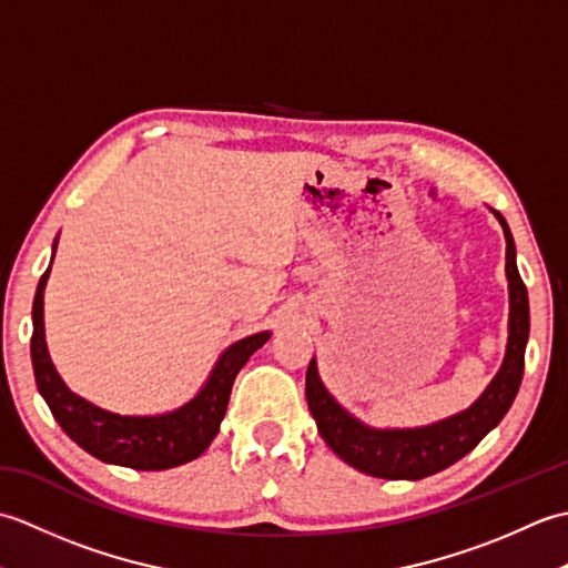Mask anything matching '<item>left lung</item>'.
<instances>
[{
    "label": "left lung",
    "mask_w": 568,
    "mask_h": 568,
    "mask_svg": "<svg viewBox=\"0 0 568 568\" xmlns=\"http://www.w3.org/2000/svg\"><path fill=\"white\" fill-rule=\"evenodd\" d=\"M496 216L503 224L505 241H508V251H505V273H508L510 283L508 352H505L498 376L466 413L419 429H371L334 400L320 381L315 358L310 361L305 378L310 413L317 419V429L324 442L329 444V449L344 458L348 466L388 480L427 478L464 458L510 409L517 390H520L525 371L529 305L527 287L515 263L513 234L503 214L496 212Z\"/></svg>",
    "instance_id": "1"
}]
</instances>
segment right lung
Returning <instances> with one entry per match:
<instances>
[{
	"mask_svg": "<svg viewBox=\"0 0 568 568\" xmlns=\"http://www.w3.org/2000/svg\"><path fill=\"white\" fill-rule=\"evenodd\" d=\"M48 273H51V265L41 275L33 297L31 361L36 385L58 425L84 452L106 464L136 470H163L197 458L220 432L236 373L244 368L253 352L268 342L271 334H253L229 346L216 361L207 385L175 413L159 417L112 415L70 393L51 364L43 332V287Z\"/></svg>",
	"mask_w": 568,
	"mask_h": 568,
	"instance_id": "1",
	"label": "right lung"
}]
</instances>
